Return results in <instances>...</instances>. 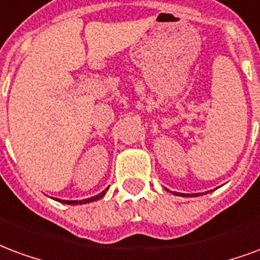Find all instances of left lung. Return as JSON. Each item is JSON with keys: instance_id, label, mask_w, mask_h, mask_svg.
Masks as SVG:
<instances>
[{"instance_id": "left-lung-1", "label": "left lung", "mask_w": 260, "mask_h": 260, "mask_svg": "<svg viewBox=\"0 0 260 260\" xmlns=\"http://www.w3.org/2000/svg\"><path fill=\"white\" fill-rule=\"evenodd\" d=\"M166 189H167V188H166ZM167 191H169V189H167ZM174 195L186 196V198H188V196H189V198H191V196H198V195H201V193H178V192H174Z\"/></svg>"}]
</instances>
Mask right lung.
<instances>
[{"label": "right lung", "instance_id": "right-lung-1", "mask_svg": "<svg viewBox=\"0 0 260 260\" xmlns=\"http://www.w3.org/2000/svg\"><path fill=\"white\" fill-rule=\"evenodd\" d=\"M107 191H108V188L107 189H104L102 193H99V195H96V196H91V198H89V199H83V201H61V199H55V201L61 202V203H65V205H83V203H90V202H94V201H99V199H102L103 196L106 195V192Z\"/></svg>", "mask_w": 260, "mask_h": 260}]
</instances>
